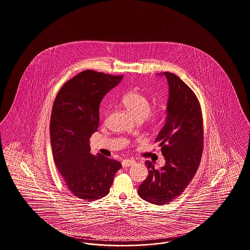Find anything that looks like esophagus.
<instances>
[{
    "instance_id": "esophagus-1",
    "label": "esophagus",
    "mask_w": 250,
    "mask_h": 250,
    "mask_svg": "<svg viewBox=\"0 0 250 250\" xmlns=\"http://www.w3.org/2000/svg\"><path fill=\"white\" fill-rule=\"evenodd\" d=\"M135 164H136V162L133 160H124L122 162V166L124 167H129L135 165Z\"/></svg>"
}]
</instances>
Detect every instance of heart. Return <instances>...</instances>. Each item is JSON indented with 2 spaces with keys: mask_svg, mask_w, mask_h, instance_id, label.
Masks as SVG:
<instances>
[{
  "mask_svg": "<svg viewBox=\"0 0 250 250\" xmlns=\"http://www.w3.org/2000/svg\"><path fill=\"white\" fill-rule=\"evenodd\" d=\"M122 105L137 120L145 121L154 125L159 120L160 110H150V100L139 91L132 90L125 93L121 99Z\"/></svg>",
  "mask_w": 250,
  "mask_h": 250,
  "instance_id": "obj_1",
  "label": "heart"
}]
</instances>
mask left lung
<instances>
[{
	"label": "left lung",
	"instance_id": "8db88e82",
	"mask_svg": "<svg viewBox=\"0 0 250 250\" xmlns=\"http://www.w3.org/2000/svg\"><path fill=\"white\" fill-rule=\"evenodd\" d=\"M168 83L166 120L155 141L166 165L159 169L146 161L149 175L139 187V195L154 205L179 197L199 167L203 151V122L199 102L190 87L171 72L157 73Z\"/></svg>",
	"mask_w": 250,
	"mask_h": 250
}]
</instances>
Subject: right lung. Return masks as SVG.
I'll return each instance as SVG.
<instances>
[{
    "label": "right lung",
    "mask_w": 250,
    "mask_h": 250,
    "mask_svg": "<svg viewBox=\"0 0 250 250\" xmlns=\"http://www.w3.org/2000/svg\"><path fill=\"white\" fill-rule=\"evenodd\" d=\"M123 76L84 70L68 81L53 104L50 141L53 157L72 194L96 201L110 191L120 162L90 152V137L100 125V105Z\"/></svg>",
    "instance_id": "add662e5"
}]
</instances>
